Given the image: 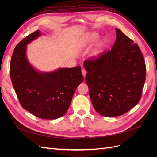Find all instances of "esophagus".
<instances>
[{
	"instance_id": "34e87169",
	"label": "esophagus",
	"mask_w": 157,
	"mask_h": 157,
	"mask_svg": "<svg viewBox=\"0 0 157 157\" xmlns=\"http://www.w3.org/2000/svg\"><path fill=\"white\" fill-rule=\"evenodd\" d=\"M82 74L83 75V76L84 77H85V75H86V69H82Z\"/></svg>"
}]
</instances>
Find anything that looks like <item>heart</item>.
I'll return each mask as SVG.
<instances>
[{"mask_svg":"<svg viewBox=\"0 0 157 157\" xmlns=\"http://www.w3.org/2000/svg\"><path fill=\"white\" fill-rule=\"evenodd\" d=\"M98 37H99V34L98 33H96V32L90 33L84 39L82 44L86 45V44H92L98 39ZM107 45V39H105V38H103V39H101L100 40H98L97 44H96V46H95L92 52L91 57H92L93 58H98L99 56H101V54L104 52V50H105Z\"/></svg>","mask_w":157,"mask_h":157,"instance_id":"obj_1","label":"heart"}]
</instances>
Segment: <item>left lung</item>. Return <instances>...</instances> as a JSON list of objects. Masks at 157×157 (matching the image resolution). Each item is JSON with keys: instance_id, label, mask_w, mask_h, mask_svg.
<instances>
[{"instance_id": "1", "label": "left lung", "mask_w": 157, "mask_h": 157, "mask_svg": "<svg viewBox=\"0 0 157 157\" xmlns=\"http://www.w3.org/2000/svg\"><path fill=\"white\" fill-rule=\"evenodd\" d=\"M115 29L111 50L84 62L92 105L105 117L121 116L136 106L145 81V62L140 47Z\"/></svg>"}]
</instances>
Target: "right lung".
Listing matches in <instances>:
<instances>
[{
    "label": "right lung",
    "mask_w": 157,
    "mask_h": 157,
    "mask_svg": "<svg viewBox=\"0 0 157 157\" xmlns=\"http://www.w3.org/2000/svg\"><path fill=\"white\" fill-rule=\"evenodd\" d=\"M40 36L37 30L17 44L10 61L12 83L22 107L43 119H56L67 111L73 94L84 77L80 66L42 73L26 58V48Z\"/></svg>",
    "instance_id": "obj_1"
}]
</instances>
